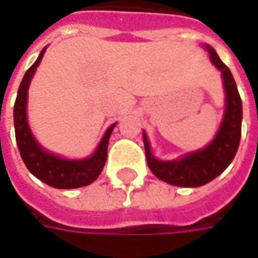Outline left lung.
<instances>
[{
  "instance_id": "left-lung-1",
  "label": "left lung",
  "mask_w": 258,
  "mask_h": 258,
  "mask_svg": "<svg viewBox=\"0 0 258 258\" xmlns=\"http://www.w3.org/2000/svg\"><path fill=\"white\" fill-rule=\"evenodd\" d=\"M209 53L210 62L222 73L225 89L223 118L213 140L201 150L190 151L175 159H158L151 151L147 133L143 131L147 164L151 172L166 183L182 188H198L209 183L225 171L234 158L241 136L243 107L239 90L230 69L220 60L210 45H202Z\"/></svg>"
}]
</instances>
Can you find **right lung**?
Masks as SVG:
<instances>
[{
	"label": "right lung",
	"mask_w": 258,
	"mask_h": 258,
	"mask_svg": "<svg viewBox=\"0 0 258 258\" xmlns=\"http://www.w3.org/2000/svg\"><path fill=\"white\" fill-rule=\"evenodd\" d=\"M46 48L48 46L42 49L38 59L26 70L25 76L19 85L15 106H14L15 138H17L21 158L33 176H36L46 185L56 189L82 188L94 182L99 178L100 172L103 171L107 159L108 140L117 122L111 124L106 130L97 148L86 158H64L55 152L48 151L45 147H42L38 143L28 122V90L33 75L46 52Z\"/></svg>",
	"instance_id": "add662e5"
}]
</instances>
